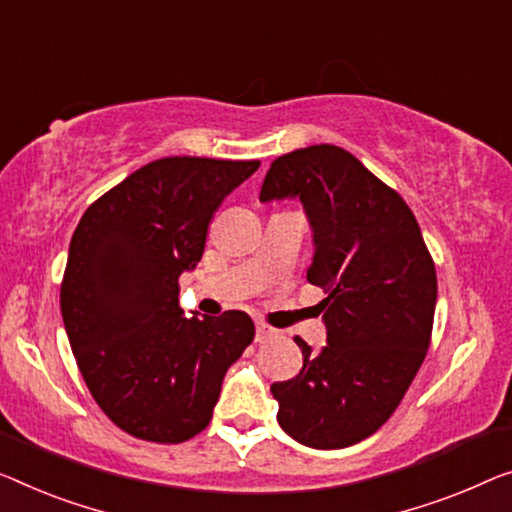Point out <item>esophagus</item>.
<instances>
[{
    "label": "esophagus",
    "instance_id": "esophagus-1",
    "mask_svg": "<svg viewBox=\"0 0 512 512\" xmlns=\"http://www.w3.org/2000/svg\"><path fill=\"white\" fill-rule=\"evenodd\" d=\"M273 335H276V331H273L271 326H266V324H257V326H255V340H257V342L269 340V338H273Z\"/></svg>",
    "mask_w": 512,
    "mask_h": 512
}]
</instances>
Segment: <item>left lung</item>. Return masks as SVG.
Here are the masks:
<instances>
[{
	"label": "left lung",
	"instance_id": "obj_1",
	"mask_svg": "<svg viewBox=\"0 0 512 512\" xmlns=\"http://www.w3.org/2000/svg\"><path fill=\"white\" fill-rule=\"evenodd\" d=\"M299 200L312 227L308 280L322 287L326 347L271 386L278 423L310 448L358 444L384 425L430 347L437 271L407 202L361 160L312 144L271 163L259 202Z\"/></svg>",
	"mask_w": 512,
	"mask_h": 512
}]
</instances>
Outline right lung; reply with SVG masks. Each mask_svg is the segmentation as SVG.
<instances>
[{
	"instance_id": "obj_1",
	"label": "right lung",
	"mask_w": 512,
	"mask_h": 512,
	"mask_svg": "<svg viewBox=\"0 0 512 512\" xmlns=\"http://www.w3.org/2000/svg\"><path fill=\"white\" fill-rule=\"evenodd\" d=\"M259 160L160 158L75 227L61 317L89 393L137 439L179 444L209 425L225 372L255 338L246 312L186 319L179 278L202 259L220 202Z\"/></svg>"
}]
</instances>
